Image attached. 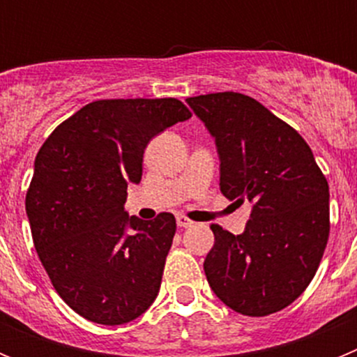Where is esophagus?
Returning a JSON list of instances; mask_svg holds the SVG:
<instances>
[{
    "instance_id": "1",
    "label": "esophagus",
    "mask_w": 357,
    "mask_h": 357,
    "mask_svg": "<svg viewBox=\"0 0 357 357\" xmlns=\"http://www.w3.org/2000/svg\"><path fill=\"white\" fill-rule=\"evenodd\" d=\"M176 225L182 227V229H185V227L193 225V222H191L189 218H185L184 214H176Z\"/></svg>"
}]
</instances>
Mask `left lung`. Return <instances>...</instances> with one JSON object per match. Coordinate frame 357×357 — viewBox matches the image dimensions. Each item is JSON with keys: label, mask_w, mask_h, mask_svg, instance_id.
<instances>
[{"label": "left lung", "mask_w": 357, "mask_h": 357, "mask_svg": "<svg viewBox=\"0 0 357 357\" xmlns=\"http://www.w3.org/2000/svg\"><path fill=\"white\" fill-rule=\"evenodd\" d=\"M185 102L213 135L223 197L252 207L239 236L211 225L207 282L236 313H277L317 273L329 239V184L302 135L254 98L229 91Z\"/></svg>", "instance_id": "8db88e82"}]
</instances>
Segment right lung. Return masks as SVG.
<instances>
[{
  "label": "right lung",
  "instance_id": "1",
  "mask_svg": "<svg viewBox=\"0 0 357 357\" xmlns=\"http://www.w3.org/2000/svg\"><path fill=\"white\" fill-rule=\"evenodd\" d=\"M191 112L175 98L98 100L40 146L26 193L31 238L62 301L80 317L121 326L146 311L162 280L176 223L125 211L151 137Z\"/></svg>",
  "mask_w": 357,
  "mask_h": 357
}]
</instances>
